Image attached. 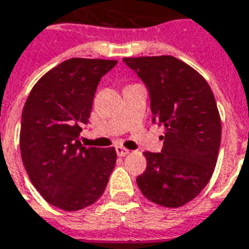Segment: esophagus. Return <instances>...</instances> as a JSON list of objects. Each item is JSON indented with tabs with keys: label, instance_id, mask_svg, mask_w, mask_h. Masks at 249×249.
I'll return each mask as SVG.
<instances>
[{
	"label": "esophagus",
	"instance_id": "34e87169",
	"mask_svg": "<svg viewBox=\"0 0 249 249\" xmlns=\"http://www.w3.org/2000/svg\"><path fill=\"white\" fill-rule=\"evenodd\" d=\"M116 152L119 156H125V155L129 154V149L124 148V147H116Z\"/></svg>",
	"mask_w": 249,
	"mask_h": 249
}]
</instances>
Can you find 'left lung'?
<instances>
[{
  "mask_svg": "<svg viewBox=\"0 0 249 249\" xmlns=\"http://www.w3.org/2000/svg\"><path fill=\"white\" fill-rule=\"evenodd\" d=\"M148 90L152 123L166 126L160 152L145 151V171L136 182L149 201L179 208L197 197L214 171L221 121L208 82L182 60L124 58Z\"/></svg>",
  "mask_w": 249,
  "mask_h": 249,
  "instance_id": "1",
  "label": "left lung"
}]
</instances>
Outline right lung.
Masks as SVG:
<instances>
[{
	"mask_svg": "<svg viewBox=\"0 0 249 249\" xmlns=\"http://www.w3.org/2000/svg\"><path fill=\"white\" fill-rule=\"evenodd\" d=\"M116 60L72 58L39 79L21 116L20 149L36 190L67 212L88 208L102 196L116 164V149L82 147L95 90Z\"/></svg>",
	"mask_w": 249,
	"mask_h": 249,
	"instance_id": "add662e5",
	"label": "right lung"
}]
</instances>
